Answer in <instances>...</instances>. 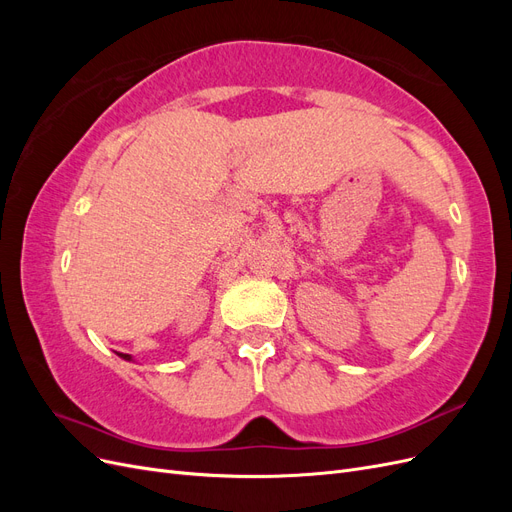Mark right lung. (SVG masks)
I'll return each mask as SVG.
<instances>
[{"label":"right lung","instance_id":"1","mask_svg":"<svg viewBox=\"0 0 512 512\" xmlns=\"http://www.w3.org/2000/svg\"><path fill=\"white\" fill-rule=\"evenodd\" d=\"M119 356H121V359H126V361H132V356H130V354H123V352H119Z\"/></svg>","mask_w":512,"mask_h":512}]
</instances>
